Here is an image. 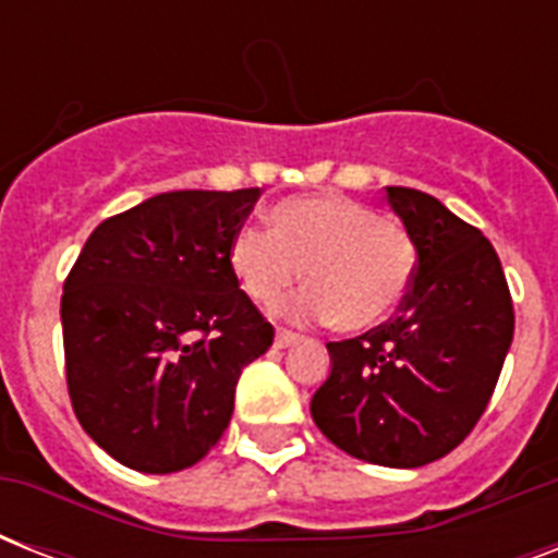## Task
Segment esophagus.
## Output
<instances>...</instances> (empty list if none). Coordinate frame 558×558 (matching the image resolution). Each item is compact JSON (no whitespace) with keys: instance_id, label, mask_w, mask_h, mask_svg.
Instances as JSON below:
<instances>
[{"instance_id":"esophagus-1","label":"esophagus","mask_w":558,"mask_h":558,"mask_svg":"<svg viewBox=\"0 0 558 558\" xmlns=\"http://www.w3.org/2000/svg\"><path fill=\"white\" fill-rule=\"evenodd\" d=\"M298 341V332H292V330H283V327H280L278 332H275V348L278 350H283V348H292V344H295Z\"/></svg>"}]
</instances>
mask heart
<instances>
[{
  "label": "heart",
  "mask_w": 558,
  "mask_h": 558,
  "mask_svg": "<svg viewBox=\"0 0 558 558\" xmlns=\"http://www.w3.org/2000/svg\"><path fill=\"white\" fill-rule=\"evenodd\" d=\"M228 266L257 304H275L304 275L313 287L287 306L298 322H330L362 332L388 322L416 269L405 228L339 193L292 196L269 210V231L240 228Z\"/></svg>",
  "instance_id": "1"
}]
</instances>
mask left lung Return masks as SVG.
<instances>
[{"label":"left lung","mask_w":558,"mask_h":558,"mask_svg":"<svg viewBox=\"0 0 558 558\" xmlns=\"http://www.w3.org/2000/svg\"><path fill=\"white\" fill-rule=\"evenodd\" d=\"M414 240L416 269L399 315L330 341V376L310 411L350 458L416 469L475 428L512 344L510 289L493 243L414 187H388Z\"/></svg>","instance_id":"8db88e82"}]
</instances>
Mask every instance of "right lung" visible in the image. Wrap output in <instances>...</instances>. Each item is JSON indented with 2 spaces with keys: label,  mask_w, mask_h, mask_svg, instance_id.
<instances>
[{
  "label": "right lung",
  "mask_w": 558,
  "mask_h": 558,
  "mask_svg": "<svg viewBox=\"0 0 558 558\" xmlns=\"http://www.w3.org/2000/svg\"><path fill=\"white\" fill-rule=\"evenodd\" d=\"M260 187L170 191L104 219L60 301L65 381L83 432L118 463L170 475L199 463L234 388L275 330L228 266Z\"/></svg>",
  "instance_id": "right-lung-1"
}]
</instances>
